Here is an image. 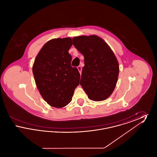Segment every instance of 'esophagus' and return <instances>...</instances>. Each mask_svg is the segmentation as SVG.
Here are the masks:
<instances>
[{
  "mask_svg": "<svg viewBox=\"0 0 157 157\" xmlns=\"http://www.w3.org/2000/svg\"><path fill=\"white\" fill-rule=\"evenodd\" d=\"M78 71H79V73L81 74V72H82V67H81V66H78Z\"/></svg>",
  "mask_w": 157,
  "mask_h": 157,
  "instance_id": "34e87169",
  "label": "esophagus"
}]
</instances>
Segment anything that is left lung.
Masks as SVG:
<instances>
[{
	"label": "left lung",
	"mask_w": 157,
	"mask_h": 157,
	"mask_svg": "<svg viewBox=\"0 0 157 157\" xmlns=\"http://www.w3.org/2000/svg\"><path fill=\"white\" fill-rule=\"evenodd\" d=\"M76 49L84 56L80 85L90 99L101 101L109 97L118 81L119 64L111 48L96 35L72 39Z\"/></svg>",
	"instance_id": "left-lung-1"
}]
</instances>
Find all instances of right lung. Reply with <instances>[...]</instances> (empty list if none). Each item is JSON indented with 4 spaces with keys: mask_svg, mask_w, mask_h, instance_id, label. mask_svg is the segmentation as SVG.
<instances>
[{
    "mask_svg": "<svg viewBox=\"0 0 157 157\" xmlns=\"http://www.w3.org/2000/svg\"><path fill=\"white\" fill-rule=\"evenodd\" d=\"M72 45L70 37L53 39L37 54L32 71L37 89L51 106L62 108L72 101L79 85L80 74L72 67L68 51Z\"/></svg>",
    "mask_w": 157,
    "mask_h": 157,
    "instance_id": "1",
    "label": "right lung"
}]
</instances>
